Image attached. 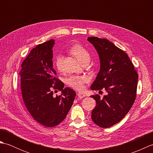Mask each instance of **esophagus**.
<instances>
[{"mask_svg": "<svg viewBox=\"0 0 153 153\" xmlns=\"http://www.w3.org/2000/svg\"><path fill=\"white\" fill-rule=\"evenodd\" d=\"M77 97H79V99H83V97H85V94H83V93H78L77 94Z\"/></svg>", "mask_w": 153, "mask_h": 153, "instance_id": "1", "label": "esophagus"}]
</instances>
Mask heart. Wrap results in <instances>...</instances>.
I'll list each match as a JSON object with an SVG mask.
<instances>
[{
    "label": "heart",
    "instance_id": "heart-1",
    "mask_svg": "<svg viewBox=\"0 0 153 153\" xmlns=\"http://www.w3.org/2000/svg\"><path fill=\"white\" fill-rule=\"evenodd\" d=\"M70 53L78 60L80 62L83 60L89 59L90 55L89 52L81 45H75L70 48ZM55 64L57 69L60 71L62 67V56L58 54L56 57ZM88 77L86 76H70L66 79V83L72 88L77 90H82L84 88V84L88 82Z\"/></svg>",
    "mask_w": 153,
    "mask_h": 153
}]
</instances>
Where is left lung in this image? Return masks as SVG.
<instances>
[{"mask_svg": "<svg viewBox=\"0 0 153 153\" xmlns=\"http://www.w3.org/2000/svg\"><path fill=\"white\" fill-rule=\"evenodd\" d=\"M87 41L96 49L100 65L91 89H103L107 93L102 99L99 95L91 96L97 102L91 119L97 126L107 128L122 120L134 105L138 75L128 54L112 42L96 37Z\"/></svg>", "mask_w": 153, "mask_h": 153, "instance_id": "8db88e82", "label": "left lung"}]
</instances>
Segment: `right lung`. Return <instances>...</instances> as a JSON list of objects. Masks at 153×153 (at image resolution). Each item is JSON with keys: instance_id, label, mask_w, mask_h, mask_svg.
I'll return each instance as SVG.
<instances>
[{"instance_id": "1", "label": "right lung", "mask_w": 153, "mask_h": 153, "mask_svg": "<svg viewBox=\"0 0 153 153\" xmlns=\"http://www.w3.org/2000/svg\"><path fill=\"white\" fill-rule=\"evenodd\" d=\"M51 39L33 48L22 64L19 71L21 90L25 105L34 120L48 128L59 124L66 118L76 97L70 88L56 77L53 68ZM61 91L60 96H53V89Z\"/></svg>"}]
</instances>
